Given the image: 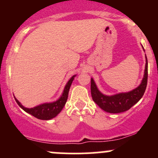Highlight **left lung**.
I'll list each match as a JSON object with an SVG mask.
<instances>
[{"label": "left lung", "mask_w": 158, "mask_h": 158, "mask_svg": "<svg viewBox=\"0 0 158 158\" xmlns=\"http://www.w3.org/2000/svg\"><path fill=\"white\" fill-rule=\"evenodd\" d=\"M148 83V60L146 56V65L144 78L138 88L125 93L116 94L111 96L103 95L98 91L96 85L91 79V95L93 101L104 111L109 113H120L130 109L136 104L144 95Z\"/></svg>", "instance_id": "8db88e82"}]
</instances>
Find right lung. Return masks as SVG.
Instances as JSON below:
<instances>
[{"label":"right lung","mask_w":158,"mask_h":158,"mask_svg":"<svg viewBox=\"0 0 158 158\" xmlns=\"http://www.w3.org/2000/svg\"><path fill=\"white\" fill-rule=\"evenodd\" d=\"M75 76H73L71 79H69V82L65 86L64 91L63 92V95H61L60 98L57 101L51 103H44V104L40 105V106H36L34 108H31V109H27L25 108L20 104V102L15 98L16 102L18 104L21 109L24 110L26 112L29 113L34 116L35 118L38 119H41V120H49V119L52 118L56 117L60 111H62L63 108L64 107L65 104H66V101L68 98V95H69V91L71 86V84L73 82V79H74Z\"/></svg>","instance_id":"obj_1"}]
</instances>
